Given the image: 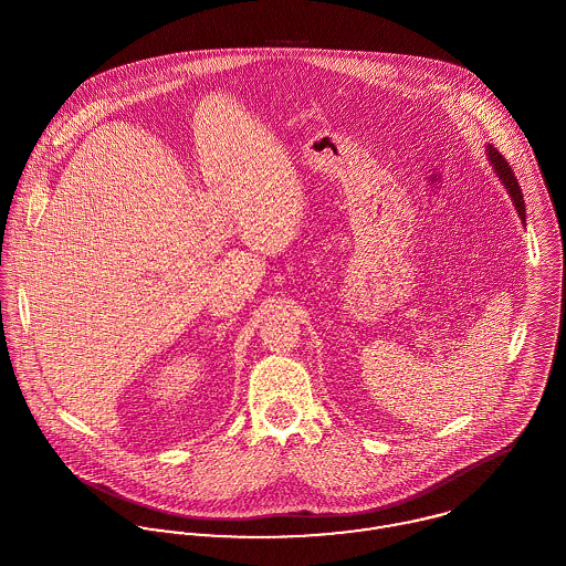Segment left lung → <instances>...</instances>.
<instances>
[{"instance_id": "obj_1", "label": "left lung", "mask_w": 566, "mask_h": 566, "mask_svg": "<svg viewBox=\"0 0 566 566\" xmlns=\"http://www.w3.org/2000/svg\"><path fill=\"white\" fill-rule=\"evenodd\" d=\"M485 153H488V161L492 163V167H494L499 180L505 185V189H507V193H510V198H512V202H514V207H516V213H518L521 220L525 222V200H523V193H521V187H518V182H516V178H514L512 167L496 153V148L488 146Z\"/></svg>"}]
</instances>
